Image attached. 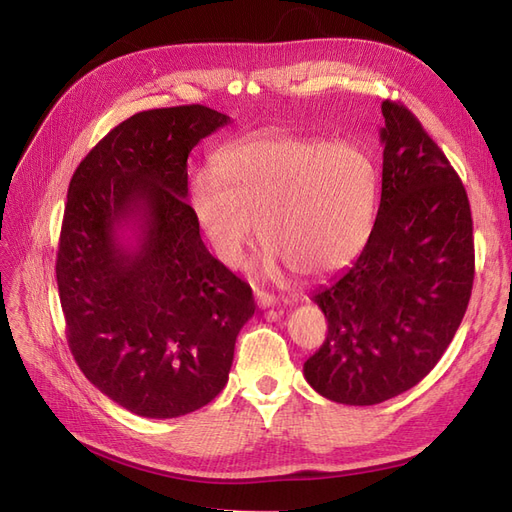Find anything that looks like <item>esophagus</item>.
I'll return each mask as SVG.
<instances>
[{"instance_id": "esophagus-1", "label": "esophagus", "mask_w": 512, "mask_h": 512, "mask_svg": "<svg viewBox=\"0 0 512 512\" xmlns=\"http://www.w3.org/2000/svg\"><path fill=\"white\" fill-rule=\"evenodd\" d=\"M254 297H256V303H258V307H262V309H267V307H273L275 305V297L273 294H269V292H265V290H254Z\"/></svg>"}]
</instances>
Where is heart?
<instances>
[{"mask_svg": "<svg viewBox=\"0 0 512 512\" xmlns=\"http://www.w3.org/2000/svg\"><path fill=\"white\" fill-rule=\"evenodd\" d=\"M194 220L226 267H239L258 237L262 271L284 265L318 277L365 247L376 207L367 153L329 138L265 134L230 145L190 183Z\"/></svg>", "mask_w": 512, "mask_h": 512, "instance_id": "obj_1", "label": "heart"}]
</instances>
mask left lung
Here are the masks:
<instances>
[{"label":"left lung","instance_id":"1","mask_svg":"<svg viewBox=\"0 0 512 512\" xmlns=\"http://www.w3.org/2000/svg\"><path fill=\"white\" fill-rule=\"evenodd\" d=\"M382 194L352 267L314 292L329 333L303 365L322 397L374 406L442 359L474 282L472 211L442 149L401 102H382Z\"/></svg>","mask_w":512,"mask_h":512}]
</instances>
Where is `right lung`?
<instances>
[{
  "label": "right lung",
  "instance_id": "1",
  "mask_svg": "<svg viewBox=\"0 0 512 512\" xmlns=\"http://www.w3.org/2000/svg\"><path fill=\"white\" fill-rule=\"evenodd\" d=\"M230 117L203 104L121 121L74 170L57 252L68 346L85 378L138 416L207 406L254 316L250 284L213 258L188 205V156ZM132 223L137 245L118 230Z\"/></svg>",
  "mask_w": 512,
  "mask_h": 512
}]
</instances>
